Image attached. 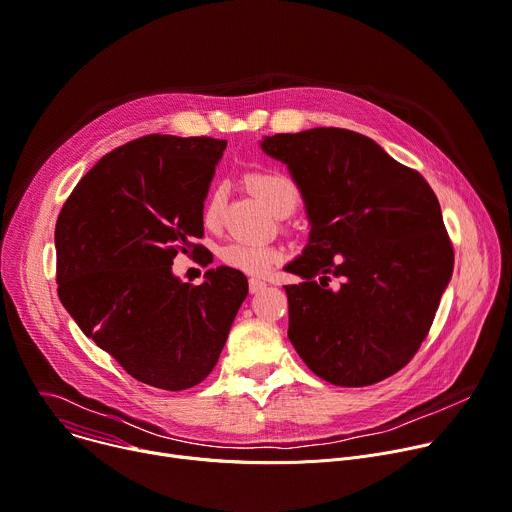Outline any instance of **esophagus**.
<instances>
[{
    "mask_svg": "<svg viewBox=\"0 0 512 512\" xmlns=\"http://www.w3.org/2000/svg\"><path fill=\"white\" fill-rule=\"evenodd\" d=\"M250 293L254 295V293H260V291H264L266 289V283L264 281H260V279H250Z\"/></svg>",
    "mask_w": 512,
    "mask_h": 512,
    "instance_id": "obj_1",
    "label": "esophagus"
}]
</instances>
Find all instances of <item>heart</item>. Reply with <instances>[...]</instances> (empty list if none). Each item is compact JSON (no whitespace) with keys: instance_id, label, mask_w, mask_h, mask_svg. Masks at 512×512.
<instances>
[{"instance_id":"obj_1","label":"heart","mask_w":512,"mask_h":512,"mask_svg":"<svg viewBox=\"0 0 512 512\" xmlns=\"http://www.w3.org/2000/svg\"><path fill=\"white\" fill-rule=\"evenodd\" d=\"M248 186L252 192L258 196V199L272 209L274 213H279L283 209H291L297 205V188L289 176H285L279 170H258L248 176ZM225 203V188L217 186L211 190L209 199L203 209V221L205 225L213 227L219 223L221 209ZM221 260L235 268L248 274H264L272 264H277L283 256V252L277 246L270 244H260V242H248V240H233L225 244L219 252Z\"/></svg>"}]
</instances>
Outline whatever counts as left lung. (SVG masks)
Listing matches in <instances>:
<instances>
[{"label": "left lung", "mask_w": 512, "mask_h": 512, "mask_svg": "<svg viewBox=\"0 0 512 512\" xmlns=\"http://www.w3.org/2000/svg\"><path fill=\"white\" fill-rule=\"evenodd\" d=\"M260 147L287 166L311 227L307 246L285 266L303 279L285 287L297 355L342 387L400 371L426 338L453 274L435 192L348 129L279 133Z\"/></svg>", "instance_id": "obj_1"}]
</instances>
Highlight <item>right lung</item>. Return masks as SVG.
I'll return each mask as SVG.
<instances>
[{
    "mask_svg": "<svg viewBox=\"0 0 512 512\" xmlns=\"http://www.w3.org/2000/svg\"><path fill=\"white\" fill-rule=\"evenodd\" d=\"M227 141L147 135L106 153L75 186L55 227L59 299L75 324L137 381L180 391L217 365L248 279L209 268L201 285L172 272L203 254V209Z\"/></svg>",
    "mask_w": 512,
    "mask_h": 512,
    "instance_id": "1",
    "label": "right lung"
}]
</instances>
